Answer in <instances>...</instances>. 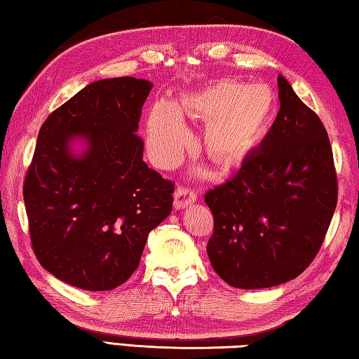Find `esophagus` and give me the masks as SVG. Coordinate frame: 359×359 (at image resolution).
<instances>
[{"mask_svg":"<svg viewBox=\"0 0 359 359\" xmlns=\"http://www.w3.org/2000/svg\"><path fill=\"white\" fill-rule=\"evenodd\" d=\"M195 200H197V195H195L191 187L178 186V189L173 194V205L177 209H184Z\"/></svg>","mask_w":359,"mask_h":359,"instance_id":"esophagus-1","label":"esophagus"}]
</instances>
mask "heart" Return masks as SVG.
<instances>
[{"instance_id":"heart-1","label":"heart","mask_w":359,"mask_h":359,"mask_svg":"<svg viewBox=\"0 0 359 359\" xmlns=\"http://www.w3.org/2000/svg\"><path fill=\"white\" fill-rule=\"evenodd\" d=\"M181 112L208 121L206 151L220 165L231 167L247 158L266 133L273 114V95L261 84L220 81L181 97L178 106L158 100L148 112L147 148L161 167L178 164L192 140Z\"/></svg>"}]
</instances>
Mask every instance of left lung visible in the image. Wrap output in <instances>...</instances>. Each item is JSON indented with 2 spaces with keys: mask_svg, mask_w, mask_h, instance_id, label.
Instances as JSON below:
<instances>
[{
  "mask_svg": "<svg viewBox=\"0 0 359 359\" xmlns=\"http://www.w3.org/2000/svg\"><path fill=\"white\" fill-rule=\"evenodd\" d=\"M280 111L231 180L208 191L214 233L206 252L229 286L290 281L322 245L337 203L333 150L314 111L278 76Z\"/></svg>",
  "mask_w": 359,
  "mask_h": 359,
  "instance_id": "8db88e82",
  "label": "left lung"
}]
</instances>
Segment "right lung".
I'll list each match as a JSON object with an SVG mask.
<instances>
[{"instance_id": "right-lung-1", "label": "right lung", "mask_w": 359, "mask_h": 359, "mask_svg": "<svg viewBox=\"0 0 359 359\" xmlns=\"http://www.w3.org/2000/svg\"><path fill=\"white\" fill-rule=\"evenodd\" d=\"M151 87L131 76L95 81L40 128L23 198L34 253L67 285H123L172 211L173 182L145 164L136 134ZM74 140L85 142L81 155Z\"/></svg>"}]
</instances>
